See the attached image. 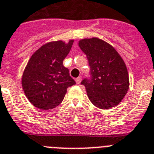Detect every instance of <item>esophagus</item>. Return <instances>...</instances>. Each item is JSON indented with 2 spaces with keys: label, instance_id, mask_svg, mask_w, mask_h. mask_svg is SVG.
Returning <instances> with one entry per match:
<instances>
[{
  "label": "esophagus",
  "instance_id": "1",
  "mask_svg": "<svg viewBox=\"0 0 154 154\" xmlns=\"http://www.w3.org/2000/svg\"><path fill=\"white\" fill-rule=\"evenodd\" d=\"M81 80H82V79H81V77H77V78H76V83H77V84H80V82H81Z\"/></svg>",
  "mask_w": 154,
  "mask_h": 154
}]
</instances>
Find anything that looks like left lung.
<instances>
[{"label":"left lung","mask_w":154,"mask_h":154,"mask_svg":"<svg viewBox=\"0 0 154 154\" xmlns=\"http://www.w3.org/2000/svg\"><path fill=\"white\" fill-rule=\"evenodd\" d=\"M79 47L87 55L91 77L84 78L87 96L100 109L114 107L121 102L129 89L127 67L117 51L110 44L97 37L82 39Z\"/></svg>","instance_id":"8db88e82"}]
</instances>
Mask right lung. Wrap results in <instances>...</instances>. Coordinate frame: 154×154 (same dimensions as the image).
<instances>
[{
	"label": "right lung",
	"instance_id": "add662e5",
	"mask_svg": "<svg viewBox=\"0 0 154 154\" xmlns=\"http://www.w3.org/2000/svg\"><path fill=\"white\" fill-rule=\"evenodd\" d=\"M74 40L45 44L36 51L26 66L21 84L30 103L41 110L56 107L63 101L67 89L76 82L63 64Z\"/></svg>",
	"mask_w": 154,
	"mask_h": 154
}]
</instances>
